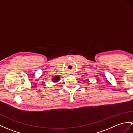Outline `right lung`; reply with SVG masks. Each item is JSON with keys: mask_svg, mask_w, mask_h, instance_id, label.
I'll return each mask as SVG.
<instances>
[{"mask_svg": "<svg viewBox=\"0 0 133 133\" xmlns=\"http://www.w3.org/2000/svg\"><path fill=\"white\" fill-rule=\"evenodd\" d=\"M59 78H60V77H58V76H57V77H54V78L52 79V80H53V81L57 82V81H59Z\"/></svg>", "mask_w": 133, "mask_h": 133, "instance_id": "1", "label": "right lung"}]
</instances>
